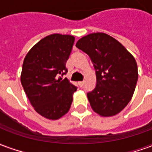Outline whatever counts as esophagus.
Here are the masks:
<instances>
[{"mask_svg": "<svg viewBox=\"0 0 152 152\" xmlns=\"http://www.w3.org/2000/svg\"><path fill=\"white\" fill-rule=\"evenodd\" d=\"M78 84H79V86H80V87H82V86H84V84H85V82H84V81H80V82L78 83Z\"/></svg>", "mask_w": 152, "mask_h": 152, "instance_id": "34e87169", "label": "esophagus"}]
</instances>
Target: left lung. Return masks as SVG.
<instances>
[{
	"instance_id": "left-lung-1",
	"label": "left lung",
	"mask_w": 152,
	"mask_h": 152,
	"mask_svg": "<svg viewBox=\"0 0 152 152\" xmlns=\"http://www.w3.org/2000/svg\"><path fill=\"white\" fill-rule=\"evenodd\" d=\"M76 46L89 55L95 69V88L87 93L92 109L102 116L118 114L129 102L137 85L134 58L118 40L105 33L87 35Z\"/></svg>"
}]
</instances>
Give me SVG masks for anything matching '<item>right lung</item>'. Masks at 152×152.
Returning <instances> with one entry per match:
<instances>
[{
    "instance_id": "add662e5",
    "label": "right lung",
    "mask_w": 152,
    "mask_h": 152,
    "mask_svg": "<svg viewBox=\"0 0 152 152\" xmlns=\"http://www.w3.org/2000/svg\"><path fill=\"white\" fill-rule=\"evenodd\" d=\"M75 37L52 34L40 40L29 50L23 63L21 83L37 113L57 120L69 111L77 87L62 76L72 53Z\"/></svg>"
}]
</instances>
